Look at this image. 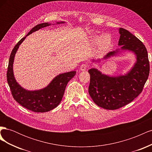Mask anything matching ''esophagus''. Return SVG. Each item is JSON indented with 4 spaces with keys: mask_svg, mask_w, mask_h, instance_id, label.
I'll return each mask as SVG.
<instances>
[{
    "mask_svg": "<svg viewBox=\"0 0 152 152\" xmlns=\"http://www.w3.org/2000/svg\"><path fill=\"white\" fill-rule=\"evenodd\" d=\"M88 64L87 63H84V64H82V65H81L80 67V70L81 71H85L87 68H88Z\"/></svg>",
    "mask_w": 152,
    "mask_h": 152,
    "instance_id": "34e87169",
    "label": "esophagus"
}]
</instances>
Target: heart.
<instances>
[{"label": "heart", "mask_w": 152, "mask_h": 152, "mask_svg": "<svg viewBox=\"0 0 152 152\" xmlns=\"http://www.w3.org/2000/svg\"><path fill=\"white\" fill-rule=\"evenodd\" d=\"M91 43L94 46L98 45L99 50L101 53H106L110 49L112 45V39L109 35H97L92 39Z\"/></svg>", "instance_id": "obj_1"}]
</instances>
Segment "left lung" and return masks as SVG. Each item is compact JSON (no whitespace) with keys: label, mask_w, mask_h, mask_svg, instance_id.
<instances>
[{"label":"left lung","mask_w":152,"mask_h":152,"mask_svg":"<svg viewBox=\"0 0 152 152\" xmlns=\"http://www.w3.org/2000/svg\"><path fill=\"white\" fill-rule=\"evenodd\" d=\"M119 34L118 44L121 45V50H128L136 56V62L131 70L126 75L117 77L103 74L96 68L88 71L91 98L99 107L107 110L120 108L134 100L142 92L150 73L148 53L145 45L126 29L119 28ZM119 50L109 52L103 59L115 56Z\"/></svg>","instance_id":"obj_1"}]
</instances>
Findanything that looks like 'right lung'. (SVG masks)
Listing matches in <instances>:
<instances>
[{"label": "right lung", "mask_w": 152, "mask_h": 152, "mask_svg": "<svg viewBox=\"0 0 152 152\" xmlns=\"http://www.w3.org/2000/svg\"><path fill=\"white\" fill-rule=\"evenodd\" d=\"M65 22H58L57 24ZM48 23H40L34 26L25 37L22 38L14 47L10 55L7 72V80L11 94L16 102L22 107L34 112H46L58 107L65 93L68 82L76 74L75 71L64 73L56 76L45 88L37 91H27L21 87L14 77L12 65L15 54L26 36L40 28L49 26Z\"/></svg>", "instance_id": "obj_1"}]
</instances>
